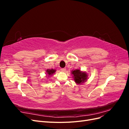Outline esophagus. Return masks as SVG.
<instances>
[{
	"instance_id": "34e87169",
	"label": "esophagus",
	"mask_w": 129,
	"mask_h": 129,
	"mask_svg": "<svg viewBox=\"0 0 129 129\" xmlns=\"http://www.w3.org/2000/svg\"><path fill=\"white\" fill-rule=\"evenodd\" d=\"M66 71V68H61V71L62 72H64Z\"/></svg>"
}]
</instances>
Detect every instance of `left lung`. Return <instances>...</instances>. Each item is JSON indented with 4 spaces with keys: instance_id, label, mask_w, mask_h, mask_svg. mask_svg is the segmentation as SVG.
I'll return each mask as SVG.
<instances>
[{
    "instance_id": "1",
    "label": "left lung",
    "mask_w": 129,
    "mask_h": 129,
    "mask_svg": "<svg viewBox=\"0 0 129 129\" xmlns=\"http://www.w3.org/2000/svg\"><path fill=\"white\" fill-rule=\"evenodd\" d=\"M74 77V80L77 84H81L84 82L87 79V75L85 73L81 72L80 70L76 69L72 72Z\"/></svg>"
}]
</instances>
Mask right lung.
Returning <instances> with one entry per match:
<instances>
[{"label": "right lung", "instance_id": "obj_1", "mask_svg": "<svg viewBox=\"0 0 129 129\" xmlns=\"http://www.w3.org/2000/svg\"><path fill=\"white\" fill-rule=\"evenodd\" d=\"M46 72L48 74V75L49 76V75H52L53 74H54V73L55 72V70H54L53 69H47L46 71Z\"/></svg>", "mask_w": 129, "mask_h": 129}]
</instances>
